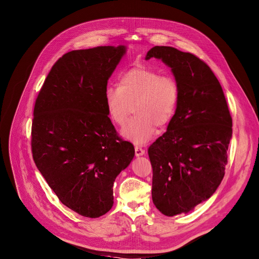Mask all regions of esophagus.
I'll list each match as a JSON object with an SVG mask.
<instances>
[{"label":"esophagus","instance_id":"esophagus-1","mask_svg":"<svg viewBox=\"0 0 259 259\" xmlns=\"http://www.w3.org/2000/svg\"><path fill=\"white\" fill-rule=\"evenodd\" d=\"M135 155L136 157H141L145 155V149H143L140 146H135Z\"/></svg>","mask_w":259,"mask_h":259}]
</instances>
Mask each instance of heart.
I'll return each instance as SVG.
<instances>
[{"mask_svg": "<svg viewBox=\"0 0 259 259\" xmlns=\"http://www.w3.org/2000/svg\"><path fill=\"white\" fill-rule=\"evenodd\" d=\"M180 97L177 80L146 68H133L120 76L118 87L104 91L105 108L116 125H123L133 111L137 114L121 130L124 139L143 145L153 139L157 125L174 117Z\"/></svg>", "mask_w": 259, "mask_h": 259, "instance_id": "obj_1", "label": "heart"}]
</instances>
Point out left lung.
<instances>
[{"mask_svg":"<svg viewBox=\"0 0 259 259\" xmlns=\"http://www.w3.org/2000/svg\"><path fill=\"white\" fill-rule=\"evenodd\" d=\"M161 59L180 89L166 133L148 148L151 196L166 217L188 213L215 192L225 176L232 118L221 83L195 55L156 46L145 59Z\"/></svg>","mask_w":259,"mask_h":259,"instance_id":"8db88e82","label":"left lung"}]
</instances>
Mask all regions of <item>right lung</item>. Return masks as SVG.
Returning <instances> with one entry per match:
<instances>
[{
    "mask_svg": "<svg viewBox=\"0 0 259 259\" xmlns=\"http://www.w3.org/2000/svg\"><path fill=\"white\" fill-rule=\"evenodd\" d=\"M126 46L74 50L60 57L35 101L33 160L65 206L99 218L114 204L113 185L131 164L134 145L121 140L108 116L104 91Z\"/></svg>",
    "mask_w": 259,
    "mask_h": 259,
    "instance_id": "add662e5",
    "label": "right lung"
}]
</instances>
